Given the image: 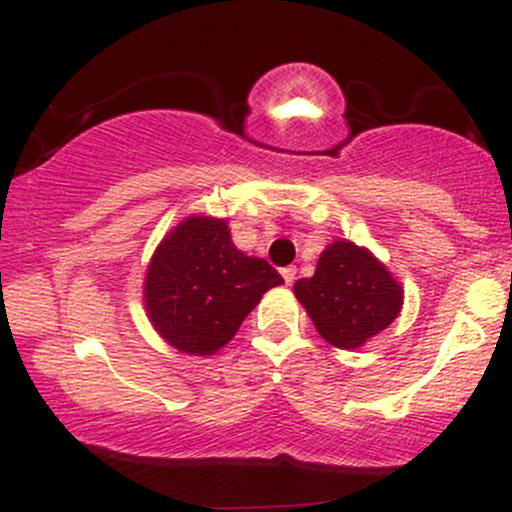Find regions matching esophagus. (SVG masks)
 Returning <instances> with one entry per match:
<instances>
[{"label": "esophagus", "mask_w": 512, "mask_h": 512, "mask_svg": "<svg viewBox=\"0 0 512 512\" xmlns=\"http://www.w3.org/2000/svg\"><path fill=\"white\" fill-rule=\"evenodd\" d=\"M281 276H284V281L286 284H293V281H296V267H284L281 269Z\"/></svg>", "instance_id": "34e87169"}]
</instances>
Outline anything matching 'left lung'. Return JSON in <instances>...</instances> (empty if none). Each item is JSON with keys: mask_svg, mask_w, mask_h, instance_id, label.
<instances>
[{"mask_svg": "<svg viewBox=\"0 0 512 512\" xmlns=\"http://www.w3.org/2000/svg\"><path fill=\"white\" fill-rule=\"evenodd\" d=\"M293 293L320 337L339 349H358L392 325L404 298L385 264L349 240L327 245L315 274L298 279Z\"/></svg>", "mask_w": 512, "mask_h": 512, "instance_id": "obj_1", "label": "left lung"}]
</instances>
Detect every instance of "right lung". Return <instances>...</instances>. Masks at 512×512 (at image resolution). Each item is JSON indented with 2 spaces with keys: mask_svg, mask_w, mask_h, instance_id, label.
<instances>
[{
  "mask_svg": "<svg viewBox=\"0 0 512 512\" xmlns=\"http://www.w3.org/2000/svg\"><path fill=\"white\" fill-rule=\"evenodd\" d=\"M284 284L260 257L243 255L228 223L190 216L161 240L144 279L151 325L170 346L211 356L236 337L260 298Z\"/></svg>",
  "mask_w": 512,
  "mask_h": 512,
  "instance_id": "obj_1",
  "label": "right lung"
}]
</instances>
